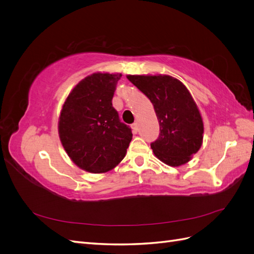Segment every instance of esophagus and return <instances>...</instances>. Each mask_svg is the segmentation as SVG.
<instances>
[{"label":"esophagus","mask_w":254,"mask_h":254,"mask_svg":"<svg viewBox=\"0 0 254 254\" xmlns=\"http://www.w3.org/2000/svg\"><path fill=\"white\" fill-rule=\"evenodd\" d=\"M131 128H132V131L134 133H136L137 130H139V125H137V123H133V124L131 125Z\"/></svg>","instance_id":"1"}]
</instances>
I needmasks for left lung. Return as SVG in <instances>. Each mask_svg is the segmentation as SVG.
Returning a JSON list of instances; mask_svg holds the SVG:
<instances>
[{"label": "left lung", "instance_id": "1", "mask_svg": "<svg viewBox=\"0 0 254 254\" xmlns=\"http://www.w3.org/2000/svg\"><path fill=\"white\" fill-rule=\"evenodd\" d=\"M147 96L160 125L159 137L150 144L155 156L170 166L188 163L200 149L203 122L184 84L170 75H127Z\"/></svg>", "mask_w": 254, "mask_h": 254}]
</instances>
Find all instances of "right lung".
I'll return each instance as SVG.
<instances>
[{"mask_svg":"<svg viewBox=\"0 0 254 254\" xmlns=\"http://www.w3.org/2000/svg\"><path fill=\"white\" fill-rule=\"evenodd\" d=\"M122 74L94 73L79 81L60 112L58 132L67 156L81 170L101 174L124 159L131 129L119 118L112 98Z\"/></svg>","mask_w":254,"mask_h":254,"instance_id":"obj_1","label":"right lung"}]
</instances>
